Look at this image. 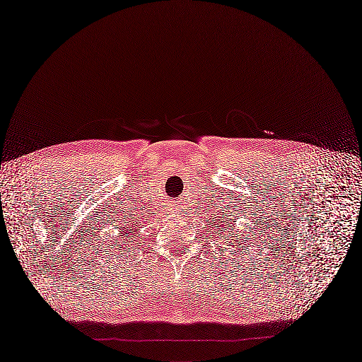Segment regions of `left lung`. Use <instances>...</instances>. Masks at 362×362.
Listing matches in <instances>:
<instances>
[{"label": "left lung", "instance_id": "left-lung-1", "mask_svg": "<svg viewBox=\"0 0 362 362\" xmlns=\"http://www.w3.org/2000/svg\"><path fill=\"white\" fill-rule=\"evenodd\" d=\"M221 231H222V233H226V231H223V228H221ZM222 237H223V235H222ZM233 237H235V235H234V234H231V233H228V237L226 238V240H227V245L234 246V243L231 242V238H233ZM240 242H242V238H238V243H237V245H242Z\"/></svg>", "mask_w": 362, "mask_h": 362}]
</instances>
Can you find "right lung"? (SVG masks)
Listing matches in <instances>:
<instances>
[{
	"label": "right lung",
	"instance_id": "obj_1",
	"mask_svg": "<svg viewBox=\"0 0 362 362\" xmlns=\"http://www.w3.org/2000/svg\"><path fill=\"white\" fill-rule=\"evenodd\" d=\"M122 229L124 230V232L122 231ZM131 231H132V233H134V228H132V226H129V227H127V228H125V227H122V228H120V231H119V234H120V235H124V237H122V238H124V240H125V242H128V238H131V237H129V234H131ZM116 245H117V243H116Z\"/></svg>",
	"mask_w": 362,
	"mask_h": 362
}]
</instances>
